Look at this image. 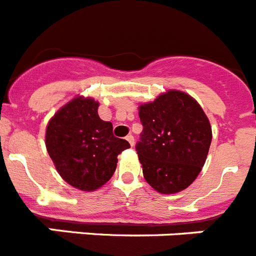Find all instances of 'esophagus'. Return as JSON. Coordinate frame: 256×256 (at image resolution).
Listing matches in <instances>:
<instances>
[{"label":"esophagus","instance_id":"34e87169","mask_svg":"<svg viewBox=\"0 0 256 256\" xmlns=\"http://www.w3.org/2000/svg\"><path fill=\"white\" fill-rule=\"evenodd\" d=\"M126 140L128 142V143H130V146H134V136H132V135H128V136H126Z\"/></svg>","mask_w":256,"mask_h":256}]
</instances>
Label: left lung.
<instances>
[{"label": "left lung", "mask_w": 256, "mask_h": 256, "mask_svg": "<svg viewBox=\"0 0 256 256\" xmlns=\"http://www.w3.org/2000/svg\"><path fill=\"white\" fill-rule=\"evenodd\" d=\"M143 124L136 144L147 184L160 194L188 188L200 173L212 140V128L199 102L168 90L138 106Z\"/></svg>", "instance_id": "left-lung-1"}]
</instances>
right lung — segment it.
<instances>
[{
  "mask_svg": "<svg viewBox=\"0 0 256 256\" xmlns=\"http://www.w3.org/2000/svg\"><path fill=\"white\" fill-rule=\"evenodd\" d=\"M98 102L75 96L56 112L45 132V146L64 181L82 191H95L109 181L117 156L130 148L116 138L110 122L98 117Z\"/></svg>",
  "mask_w": 256,
  "mask_h": 256,
  "instance_id": "1",
  "label": "right lung"
}]
</instances>
